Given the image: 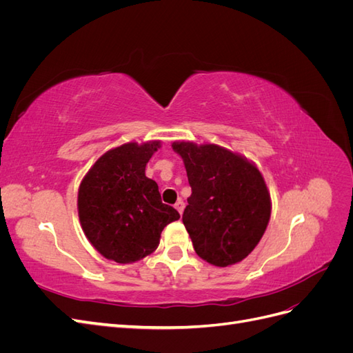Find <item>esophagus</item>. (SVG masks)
Here are the masks:
<instances>
[{
  "label": "esophagus",
  "instance_id": "34e87169",
  "mask_svg": "<svg viewBox=\"0 0 353 353\" xmlns=\"http://www.w3.org/2000/svg\"><path fill=\"white\" fill-rule=\"evenodd\" d=\"M175 209L178 210L179 215H183V212H184V201L179 199V200L175 203Z\"/></svg>",
  "mask_w": 353,
  "mask_h": 353
}]
</instances>
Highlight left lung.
<instances>
[{
    "mask_svg": "<svg viewBox=\"0 0 353 353\" xmlns=\"http://www.w3.org/2000/svg\"><path fill=\"white\" fill-rule=\"evenodd\" d=\"M191 196L183 222L196 253L215 266L241 262L259 244L271 218L270 190L259 168L218 144L174 141Z\"/></svg>",
    "mask_w": 353,
    "mask_h": 353,
    "instance_id": "left-lung-1",
    "label": "left lung"
}]
</instances>
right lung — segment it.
<instances>
[{
	"mask_svg": "<svg viewBox=\"0 0 353 353\" xmlns=\"http://www.w3.org/2000/svg\"><path fill=\"white\" fill-rule=\"evenodd\" d=\"M160 144L131 141L110 148L81 181V227L105 259L126 265L145 258L157 249L168 223L179 219V213L160 200L156 181L145 176Z\"/></svg>",
	"mask_w": 353,
	"mask_h": 353,
	"instance_id": "right-lung-1",
	"label": "right lung"
}]
</instances>
